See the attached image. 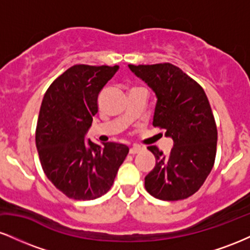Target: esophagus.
<instances>
[{
  "mask_svg": "<svg viewBox=\"0 0 250 250\" xmlns=\"http://www.w3.org/2000/svg\"><path fill=\"white\" fill-rule=\"evenodd\" d=\"M143 149H145V148L141 147V146H139V145H134L133 147L130 148V150H129V151H130V154H133V155H134V154H139L140 151H142V150H143Z\"/></svg>",
  "mask_w": 250,
  "mask_h": 250,
  "instance_id": "esophagus-1",
  "label": "esophagus"
}]
</instances>
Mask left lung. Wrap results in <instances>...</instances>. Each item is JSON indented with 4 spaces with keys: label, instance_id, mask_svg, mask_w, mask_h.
I'll return each instance as SVG.
<instances>
[{
    "label": "left lung",
    "instance_id": "1",
    "mask_svg": "<svg viewBox=\"0 0 250 250\" xmlns=\"http://www.w3.org/2000/svg\"><path fill=\"white\" fill-rule=\"evenodd\" d=\"M128 67L154 91L153 125L165 129L174 142L169 155L155 146L148 147L156 163L145 177V187L160 200L187 199L203 185L216 155L217 130L207 95L170 63Z\"/></svg>",
    "mask_w": 250,
    "mask_h": 250
}]
</instances>
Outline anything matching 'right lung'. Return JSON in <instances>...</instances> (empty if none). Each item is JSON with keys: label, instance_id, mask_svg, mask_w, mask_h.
I'll return each mask as SVG.
<instances>
[{"label": "right lung", "instance_id": "1", "mask_svg": "<svg viewBox=\"0 0 250 250\" xmlns=\"http://www.w3.org/2000/svg\"><path fill=\"white\" fill-rule=\"evenodd\" d=\"M119 65H73L45 91L36 127V148L43 171L74 200H94L113 186L129 153L125 145L85 139L97 97Z\"/></svg>", "mask_w": 250, "mask_h": 250}]
</instances>
